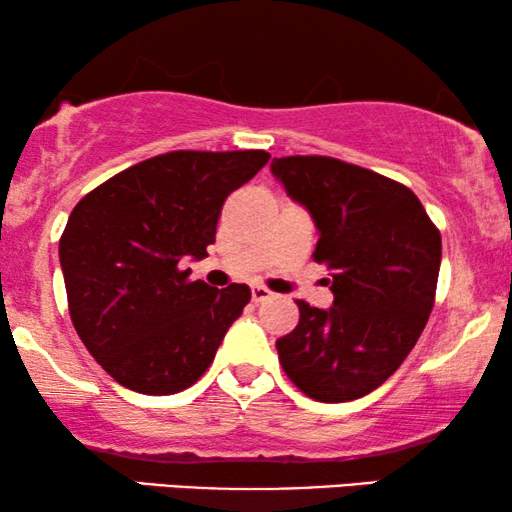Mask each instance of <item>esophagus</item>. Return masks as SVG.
<instances>
[{"mask_svg": "<svg viewBox=\"0 0 512 512\" xmlns=\"http://www.w3.org/2000/svg\"><path fill=\"white\" fill-rule=\"evenodd\" d=\"M270 298H272V291L265 289V286H254V289H251V300H254V303H263V300H270Z\"/></svg>", "mask_w": 512, "mask_h": 512, "instance_id": "esophagus-1", "label": "esophagus"}]
</instances>
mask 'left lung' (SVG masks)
I'll list each match as a JSON object with an SVG mask.
<instances>
[{
	"instance_id": "left-lung-1",
	"label": "left lung",
	"mask_w": 512,
	"mask_h": 512,
	"mask_svg": "<svg viewBox=\"0 0 512 512\" xmlns=\"http://www.w3.org/2000/svg\"><path fill=\"white\" fill-rule=\"evenodd\" d=\"M270 170L319 230L314 261L331 270L328 310L296 300L277 340L284 373L305 396L345 403L396 373L436 298L440 233L408 186L328 156H286Z\"/></svg>"
}]
</instances>
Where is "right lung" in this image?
Masks as SVG:
<instances>
[{
	"label": "right lung",
	"mask_w": 512,
	"mask_h": 512,
	"mask_svg": "<svg viewBox=\"0 0 512 512\" xmlns=\"http://www.w3.org/2000/svg\"><path fill=\"white\" fill-rule=\"evenodd\" d=\"M265 151H170L118 172L69 214L60 237L72 324L93 359L139 394L184 391L249 303L247 284L191 282L223 202Z\"/></svg>",
	"instance_id": "right-lung-1"
}]
</instances>
